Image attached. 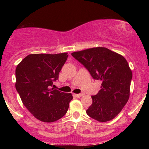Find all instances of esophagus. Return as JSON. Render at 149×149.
<instances>
[{
    "instance_id": "obj_1",
    "label": "esophagus",
    "mask_w": 149,
    "mask_h": 149,
    "mask_svg": "<svg viewBox=\"0 0 149 149\" xmlns=\"http://www.w3.org/2000/svg\"><path fill=\"white\" fill-rule=\"evenodd\" d=\"M83 95H84V94H83V93H80V94H76V95H75V97H76L77 98H80V97L83 96Z\"/></svg>"
}]
</instances>
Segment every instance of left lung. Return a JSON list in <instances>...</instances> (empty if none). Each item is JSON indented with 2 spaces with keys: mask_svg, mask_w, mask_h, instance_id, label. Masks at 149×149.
<instances>
[{
  "mask_svg": "<svg viewBox=\"0 0 149 149\" xmlns=\"http://www.w3.org/2000/svg\"><path fill=\"white\" fill-rule=\"evenodd\" d=\"M95 80H102L101 90L92 96L87 114L100 122L113 119L129 100L132 73L127 60L106 47H94L71 53Z\"/></svg>",
  "mask_w": 149,
  "mask_h": 149,
  "instance_id": "1",
  "label": "left lung"
}]
</instances>
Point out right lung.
I'll list each match as a JSON object with an SVG mask.
<instances>
[{
  "mask_svg": "<svg viewBox=\"0 0 149 149\" xmlns=\"http://www.w3.org/2000/svg\"><path fill=\"white\" fill-rule=\"evenodd\" d=\"M67 53L31 54L17 65L15 88L26 108L36 118L52 123L67 112L71 93L52 88L67 59Z\"/></svg>",
  "mask_w": 149,
  "mask_h": 149,
  "instance_id": "right-lung-1",
  "label": "right lung"
}]
</instances>
